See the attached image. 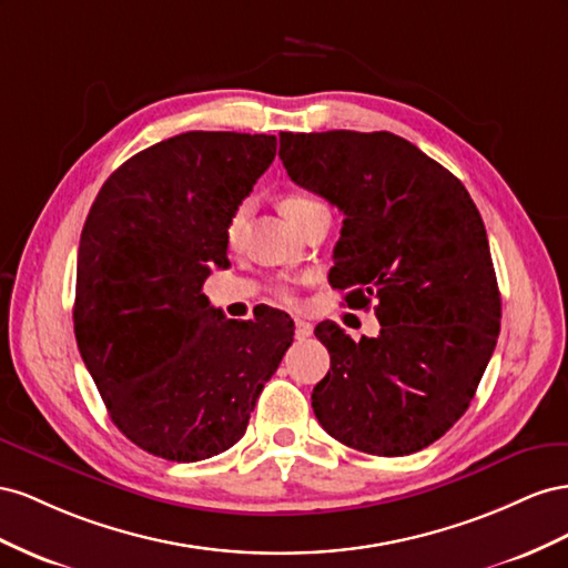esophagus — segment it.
Wrapping results in <instances>:
<instances>
[{"label": "esophagus", "mask_w": 568, "mask_h": 568, "mask_svg": "<svg viewBox=\"0 0 568 568\" xmlns=\"http://www.w3.org/2000/svg\"><path fill=\"white\" fill-rule=\"evenodd\" d=\"M312 323L310 321H304V318H295V335H297V339H306L312 335Z\"/></svg>", "instance_id": "1"}]
</instances>
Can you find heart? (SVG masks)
Instances as JSON below:
<instances>
[{"mask_svg":"<svg viewBox=\"0 0 568 568\" xmlns=\"http://www.w3.org/2000/svg\"><path fill=\"white\" fill-rule=\"evenodd\" d=\"M281 212L287 216V221L295 225H302L306 219L321 214V212H328V206L323 204L321 200H316L314 194H306V192H287L285 197L281 200ZM250 219V202H240L233 214L229 216V223H225V237H229L231 245H237L242 233H245V225ZM275 295L285 302H293V287L278 283L275 285Z\"/></svg>","mask_w":568,"mask_h":568,"instance_id":"1","label":"heart"}]
</instances>
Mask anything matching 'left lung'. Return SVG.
Listing matches in <instances>:
<instances>
[{
	"label": "left lung",
	"mask_w": 568,
	"mask_h": 568,
	"mask_svg": "<svg viewBox=\"0 0 568 568\" xmlns=\"http://www.w3.org/2000/svg\"><path fill=\"white\" fill-rule=\"evenodd\" d=\"M293 181L345 214L328 281L381 321L354 343L316 326L331 371L312 395L328 435L378 457L443 437L471 404L501 302L485 225L459 178L393 133H281Z\"/></svg>",
	"instance_id": "8db88e82"
}]
</instances>
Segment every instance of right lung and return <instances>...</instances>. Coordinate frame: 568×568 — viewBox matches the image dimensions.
Segmentation results:
<instances>
[{
	"instance_id": "right-lung-1",
	"label": "right lung",
	"mask_w": 568,
	"mask_h": 568,
	"mask_svg": "<svg viewBox=\"0 0 568 568\" xmlns=\"http://www.w3.org/2000/svg\"><path fill=\"white\" fill-rule=\"evenodd\" d=\"M275 135L190 131L113 171L78 247L73 328L116 428L169 462L233 447L293 345L278 310L225 318L202 285L229 266L225 223L275 156Z\"/></svg>"
}]
</instances>
